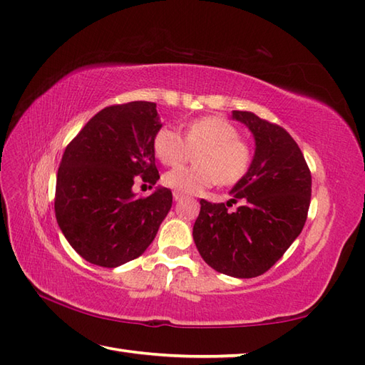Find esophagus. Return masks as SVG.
<instances>
[{"instance_id":"esophagus-1","label":"esophagus","mask_w":365,"mask_h":365,"mask_svg":"<svg viewBox=\"0 0 365 365\" xmlns=\"http://www.w3.org/2000/svg\"><path fill=\"white\" fill-rule=\"evenodd\" d=\"M173 196H174V200H182V199L185 197V196L182 195V192H178V191H174Z\"/></svg>"}]
</instances>
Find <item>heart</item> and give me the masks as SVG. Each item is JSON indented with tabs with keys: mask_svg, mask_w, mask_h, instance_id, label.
I'll return each instance as SVG.
<instances>
[{
	"mask_svg": "<svg viewBox=\"0 0 365 365\" xmlns=\"http://www.w3.org/2000/svg\"><path fill=\"white\" fill-rule=\"evenodd\" d=\"M188 145L204 147L197 157L200 166H178L163 175L166 187L183 195H197L216 182L237 183L251 166V149L240 139L237 127L215 115L192 120L187 128V141L173 127L161 128L153 138V152L168 166L180 163Z\"/></svg>",
	"mask_w": 365,
	"mask_h": 365,
	"instance_id": "b5f03b06",
	"label": "heart"
}]
</instances>
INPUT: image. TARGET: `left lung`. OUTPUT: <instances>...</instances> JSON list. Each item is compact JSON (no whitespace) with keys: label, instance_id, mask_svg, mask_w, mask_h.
Returning a JSON list of instances; mask_svg holds the SVG:
<instances>
[{"label":"left lung","instance_id":"left-lung-1","mask_svg":"<svg viewBox=\"0 0 365 365\" xmlns=\"http://www.w3.org/2000/svg\"><path fill=\"white\" fill-rule=\"evenodd\" d=\"M255 141L247 173L227 204L200 199L192 238L207 265L232 277H255L282 257L301 234L311 204L312 177L287 131L250 111H232ZM238 203L232 212L228 207Z\"/></svg>","mask_w":365,"mask_h":365}]
</instances>
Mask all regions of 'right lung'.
Listing matches in <instances>:
<instances>
[{"label": "right lung", "instance_id": "1", "mask_svg": "<svg viewBox=\"0 0 365 365\" xmlns=\"http://www.w3.org/2000/svg\"><path fill=\"white\" fill-rule=\"evenodd\" d=\"M157 103L106 106L66 147L56 177L54 213L59 229L84 260L115 268L139 257L173 207V192L131 190L138 175L160 178L153 138L161 128Z\"/></svg>", "mask_w": 365, "mask_h": 365}]
</instances>
